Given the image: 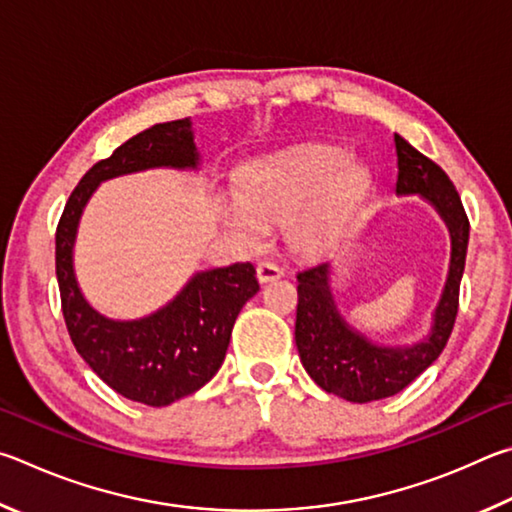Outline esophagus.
I'll return each mask as SVG.
<instances>
[{
    "label": "esophagus",
    "mask_w": 512,
    "mask_h": 512,
    "mask_svg": "<svg viewBox=\"0 0 512 512\" xmlns=\"http://www.w3.org/2000/svg\"><path fill=\"white\" fill-rule=\"evenodd\" d=\"M256 276H258V281H261V283H270V281L281 279L283 270H281L279 265H274V263H261V265L256 267Z\"/></svg>",
    "instance_id": "esophagus-1"
}]
</instances>
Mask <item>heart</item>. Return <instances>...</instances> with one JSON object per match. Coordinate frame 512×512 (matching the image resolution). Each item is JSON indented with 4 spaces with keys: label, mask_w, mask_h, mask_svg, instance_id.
Here are the masks:
<instances>
[{
    "label": "heart",
    "mask_w": 512,
    "mask_h": 512,
    "mask_svg": "<svg viewBox=\"0 0 512 512\" xmlns=\"http://www.w3.org/2000/svg\"><path fill=\"white\" fill-rule=\"evenodd\" d=\"M366 182L364 168L348 164L342 148L310 146L249 168L238 182V197L222 204V222L240 247L258 249L267 236L265 222L290 219V245L312 251L344 227Z\"/></svg>",
    "instance_id": "heart-1"
}]
</instances>
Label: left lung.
Instances as JSON below:
<instances>
[{
	"mask_svg": "<svg viewBox=\"0 0 512 512\" xmlns=\"http://www.w3.org/2000/svg\"><path fill=\"white\" fill-rule=\"evenodd\" d=\"M398 195H420L447 224L452 240L450 270L429 333L407 346H382L355 330L337 310L330 290V263L297 274L299 306L294 339L303 369L321 389L348 402H373L396 396L429 369L443 353L459 310V285L468 251L470 222L445 170L396 134Z\"/></svg>",
	"mask_w": 512,
	"mask_h": 512,
	"instance_id": "obj_1",
	"label": "left lung"
}]
</instances>
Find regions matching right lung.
Listing matches in <instances>:
<instances>
[{
    "label": "right lung",
    "mask_w": 512,
    "mask_h": 512,
    "mask_svg": "<svg viewBox=\"0 0 512 512\" xmlns=\"http://www.w3.org/2000/svg\"><path fill=\"white\" fill-rule=\"evenodd\" d=\"M200 152L191 119L157 123L87 170L69 195L56 231V276L62 315L80 357L107 387L148 407L191 396L224 362L233 324L258 292L251 263L213 267L191 276L173 301L141 319H110L89 306L74 272L78 222L107 179L150 168L197 170Z\"/></svg>",
    "instance_id": "1"
}]
</instances>
